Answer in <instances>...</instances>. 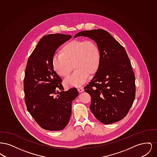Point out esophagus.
Here are the masks:
<instances>
[{
    "label": "esophagus",
    "instance_id": "obj_1",
    "mask_svg": "<svg viewBox=\"0 0 157 157\" xmlns=\"http://www.w3.org/2000/svg\"><path fill=\"white\" fill-rule=\"evenodd\" d=\"M78 90L79 92H82L83 91H84V89L82 87H80V88H78Z\"/></svg>",
    "mask_w": 157,
    "mask_h": 157
}]
</instances>
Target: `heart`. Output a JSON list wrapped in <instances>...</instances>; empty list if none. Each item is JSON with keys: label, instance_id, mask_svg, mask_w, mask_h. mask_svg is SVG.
I'll return each mask as SVG.
<instances>
[{"label": "heart", "instance_id": "heart-1", "mask_svg": "<svg viewBox=\"0 0 157 157\" xmlns=\"http://www.w3.org/2000/svg\"><path fill=\"white\" fill-rule=\"evenodd\" d=\"M101 62V55L97 44L93 40H74L63 45L60 53L53 55L54 71L67 78L75 66L74 72L65 81L67 87H78L86 81L89 75H94Z\"/></svg>", "mask_w": 157, "mask_h": 157}]
</instances>
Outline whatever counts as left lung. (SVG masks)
Returning <instances> with one entry per match:
<instances>
[{
	"instance_id": "left-lung-1",
	"label": "left lung",
	"mask_w": 157,
	"mask_h": 157,
	"mask_svg": "<svg viewBox=\"0 0 157 157\" xmlns=\"http://www.w3.org/2000/svg\"><path fill=\"white\" fill-rule=\"evenodd\" d=\"M94 40L100 49L101 62L85 91L91 97L90 109L105 124L122 120L135 98V78L126 51L107 31L83 30L75 37Z\"/></svg>"
}]
</instances>
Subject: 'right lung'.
<instances>
[{
  "label": "right lung",
  "instance_id": "right-lung-1",
  "mask_svg": "<svg viewBox=\"0 0 157 157\" xmlns=\"http://www.w3.org/2000/svg\"><path fill=\"white\" fill-rule=\"evenodd\" d=\"M71 37L60 33L45 35L27 62L23 82L25 103L33 118L46 130L60 131L66 127L72 102L78 95L76 88L63 90L62 79L52 64L56 49Z\"/></svg>",
  "mask_w": 157,
  "mask_h": 157
}]
</instances>
